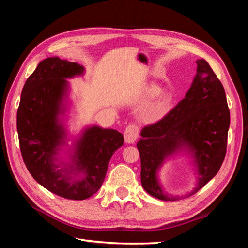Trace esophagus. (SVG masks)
<instances>
[{
    "label": "esophagus",
    "mask_w": 248,
    "mask_h": 248,
    "mask_svg": "<svg viewBox=\"0 0 248 248\" xmlns=\"http://www.w3.org/2000/svg\"><path fill=\"white\" fill-rule=\"evenodd\" d=\"M140 134V128L137 124H129L126 127V129L124 131V138L126 142H134L136 140L139 138Z\"/></svg>",
    "instance_id": "1"
}]
</instances>
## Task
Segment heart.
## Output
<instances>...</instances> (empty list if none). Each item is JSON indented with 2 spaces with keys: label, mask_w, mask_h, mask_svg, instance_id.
I'll list each match as a JSON object with an SVG mask.
<instances>
[{
  "label": "heart",
  "mask_w": 248,
  "mask_h": 248,
  "mask_svg": "<svg viewBox=\"0 0 248 248\" xmlns=\"http://www.w3.org/2000/svg\"><path fill=\"white\" fill-rule=\"evenodd\" d=\"M148 94L155 96L153 101L149 104L142 112V117L150 122H155L161 119L170 108L171 97L169 93L160 91V88L157 85H152L148 88Z\"/></svg>",
  "instance_id": "heart-1"
}]
</instances>
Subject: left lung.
I'll use <instances>...</instances> for the list:
<instances>
[{"mask_svg":"<svg viewBox=\"0 0 248 248\" xmlns=\"http://www.w3.org/2000/svg\"><path fill=\"white\" fill-rule=\"evenodd\" d=\"M197 76L185 98L158 122L144 127L137 147L140 156V180L151 196L172 201L157 181L156 172L164 157L183 146L194 153L199 182L191 194L218 172L227 153L230 109L223 86L205 60L197 61Z\"/></svg>","mask_w":248,"mask_h":248,"instance_id":"left-lung-1","label":"left lung"}]
</instances>
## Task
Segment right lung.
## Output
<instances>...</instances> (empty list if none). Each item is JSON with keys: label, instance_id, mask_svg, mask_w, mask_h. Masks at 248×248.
Returning a JSON list of instances; mask_svg holds the SVG:
<instances>
[{"label": "right lung", "instance_id": "right-lung-1", "mask_svg": "<svg viewBox=\"0 0 248 248\" xmlns=\"http://www.w3.org/2000/svg\"><path fill=\"white\" fill-rule=\"evenodd\" d=\"M84 67L58 57L37 66L22 88L17 109V132L22 159L32 177L50 192L68 200H86L101 187L108 162L123 145V134L92 127L78 141L74 164L86 177L71 179L52 163L64 130L57 122L67 78L80 74Z\"/></svg>", "mask_w": 248, "mask_h": 248}]
</instances>
